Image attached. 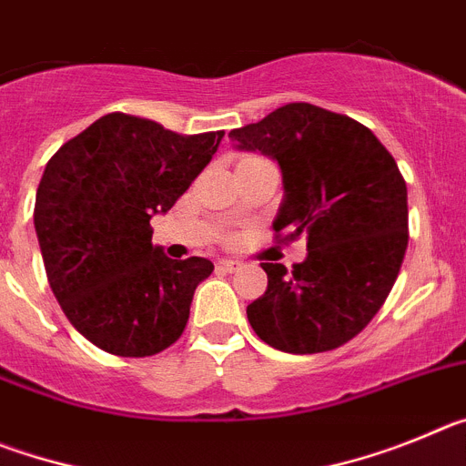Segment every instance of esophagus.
I'll use <instances>...</instances> for the list:
<instances>
[{
  "label": "esophagus",
  "mask_w": 466,
  "mask_h": 466,
  "mask_svg": "<svg viewBox=\"0 0 466 466\" xmlns=\"http://www.w3.org/2000/svg\"><path fill=\"white\" fill-rule=\"evenodd\" d=\"M221 270H226V273H236V270L242 268L240 261H233V258H221L219 263H217Z\"/></svg>",
  "instance_id": "1"
}]
</instances>
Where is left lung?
<instances>
[{
	"instance_id": "8db88e82",
	"label": "left lung",
	"mask_w": 466,
	"mask_h": 466,
	"mask_svg": "<svg viewBox=\"0 0 466 466\" xmlns=\"http://www.w3.org/2000/svg\"><path fill=\"white\" fill-rule=\"evenodd\" d=\"M228 137L278 160L284 198L275 236L308 242L291 273L261 263L268 289L247 306V319L282 352L340 348L376 317L403 263L409 196L397 160L355 118L308 102L279 106Z\"/></svg>"
}]
</instances>
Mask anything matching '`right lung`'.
Returning a JSON list of instances; mask_svg holds the SVG:
<instances>
[{
  "label": "right lung",
  "instance_id": "obj_1",
  "mask_svg": "<svg viewBox=\"0 0 466 466\" xmlns=\"http://www.w3.org/2000/svg\"><path fill=\"white\" fill-rule=\"evenodd\" d=\"M221 137L114 111L46 163L35 228L48 284L72 327L109 355L151 357L184 333L193 291L214 266L167 258L151 245L149 221L191 187Z\"/></svg>",
  "mask_w": 466,
  "mask_h": 466
}]
</instances>
